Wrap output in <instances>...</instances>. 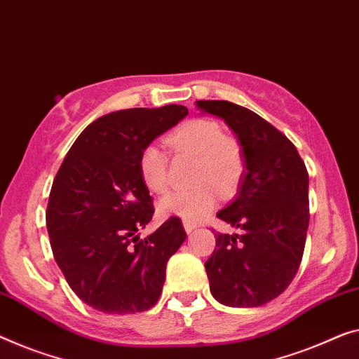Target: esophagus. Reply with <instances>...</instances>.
<instances>
[{
	"label": "esophagus",
	"mask_w": 359,
	"mask_h": 359,
	"mask_svg": "<svg viewBox=\"0 0 359 359\" xmlns=\"http://www.w3.org/2000/svg\"><path fill=\"white\" fill-rule=\"evenodd\" d=\"M184 229H185L187 233H190V232H194L195 229H196V224L189 222V221H184Z\"/></svg>",
	"instance_id": "esophagus-1"
}]
</instances>
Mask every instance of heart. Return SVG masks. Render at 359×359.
<instances>
[{
  "instance_id": "obj_1",
  "label": "heart",
  "mask_w": 359,
  "mask_h": 359,
  "mask_svg": "<svg viewBox=\"0 0 359 359\" xmlns=\"http://www.w3.org/2000/svg\"><path fill=\"white\" fill-rule=\"evenodd\" d=\"M169 145L179 154L198 158L194 190H174L161 198L158 212L163 217H180L196 222L217 205L219 190L231 191L243 174V151L235 138L224 135L219 122L196 117L170 133ZM138 172L149 191L163 194L169 187V156L159 143H148L138 158Z\"/></svg>"
}]
</instances>
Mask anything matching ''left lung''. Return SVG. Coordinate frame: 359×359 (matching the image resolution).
I'll list each match as a JSON object with an SVG mask.
<instances>
[{
    "instance_id": "8db88e82",
    "label": "left lung",
    "mask_w": 359,
    "mask_h": 359,
    "mask_svg": "<svg viewBox=\"0 0 359 359\" xmlns=\"http://www.w3.org/2000/svg\"><path fill=\"white\" fill-rule=\"evenodd\" d=\"M226 122L243 151L235 200L217 212L237 233H216L206 261L212 297L233 308L261 306L295 277L309 224L308 170L297 148L263 117L231 101H196Z\"/></svg>"
}]
</instances>
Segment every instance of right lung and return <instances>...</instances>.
Listing matches in <instances>:
<instances>
[{"label":"right lung","instance_id":"add662e5","mask_svg":"<svg viewBox=\"0 0 359 359\" xmlns=\"http://www.w3.org/2000/svg\"><path fill=\"white\" fill-rule=\"evenodd\" d=\"M189 114L180 104L122 109L101 116L64 158L46 210L53 256L69 287L108 314L156 304L165 264L187 233L179 217L140 238L153 200L138 172L142 149Z\"/></svg>","mask_w":359,"mask_h":359}]
</instances>
